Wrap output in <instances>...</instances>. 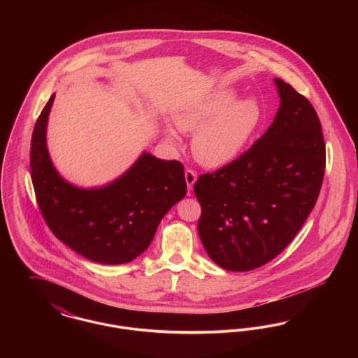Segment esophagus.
<instances>
[{
    "mask_svg": "<svg viewBox=\"0 0 358 358\" xmlns=\"http://www.w3.org/2000/svg\"><path fill=\"white\" fill-rule=\"evenodd\" d=\"M196 180H197L196 171H193L192 169H187V171H185V181H187V190H192V189H193V185H194Z\"/></svg>",
    "mask_w": 358,
    "mask_h": 358,
    "instance_id": "1",
    "label": "esophagus"
}]
</instances>
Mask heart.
<instances>
[{"mask_svg": "<svg viewBox=\"0 0 358 358\" xmlns=\"http://www.w3.org/2000/svg\"><path fill=\"white\" fill-rule=\"evenodd\" d=\"M173 120L182 133L194 134L196 159L216 169L234 162L245 149L263 122V108L254 98L238 101L234 90L220 88L176 110ZM165 136L178 142L171 127H165Z\"/></svg>", "mask_w": 358, "mask_h": 358, "instance_id": "heart-1", "label": "heart"}]
</instances>
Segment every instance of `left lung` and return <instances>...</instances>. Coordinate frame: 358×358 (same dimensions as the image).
Masks as SVG:
<instances>
[{"label": "left lung", "instance_id": "obj_1", "mask_svg": "<svg viewBox=\"0 0 358 358\" xmlns=\"http://www.w3.org/2000/svg\"><path fill=\"white\" fill-rule=\"evenodd\" d=\"M280 106L268 130L234 162L200 176L197 231L209 257L251 271L279 255L306 222L324 181L326 150L311 103L273 79Z\"/></svg>", "mask_w": 358, "mask_h": 358}]
</instances>
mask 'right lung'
<instances>
[{
    "label": "right lung",
    "mask_w": 358,
    "mask_h": 358,
    "mask_svg": "<svg viewBox=\"0 0 358 358\" xmlns=\"http://www.w3.org/2000/svg\"><path fill=\"white\" fill-rule=\"evenodd\" d=\"M55 94L36 122L31 176L41 215L71 250L102 264H123L148 250L158 224L187 194L184 166L143 153L117 180L99 187L66 181L52 164L47 124Z\"/></svg>",
    "instance_id": "1"
}]
</instances>
